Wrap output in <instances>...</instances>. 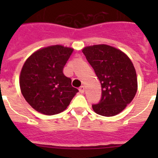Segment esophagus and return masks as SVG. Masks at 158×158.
<instances>
[{
  "label": "esophagus",
  "mask_w": 158,
  "mask_h": 158,
  "mask_svg": "<svg viewBox=\"0 0 158 158\" xmlns=\"http://www.w3.org/2000/svg\"><path fill=\"white\" fill-rule=\"evenodd\" d=\"M79 92L81 93V94H84V90H85V87H84V86H81L79 89Z\"/></svg>",
  "instance_id": "obj_1"
}]
</instances>
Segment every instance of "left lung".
<instances>
[{
    "mask_svg": "<svg viewBox=\"0 0 158 158\" xmlns=\"http://www.w3.org/2000/svg\"><path fill=\"white\" fill-rule=\"evenodd\" d=\"M82 52L102 85L101 101L93 105V109L103 116L117 115L137 92V74L131 60L122 51L106 44L88 46Z\"/></svg>",
    "mask_w": 158,
    "mask_h": 158,
    "instance_id": "obj_1",
    "label": "left lung"
}]
</instances>
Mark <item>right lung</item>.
Returning <instances> with one entry per match:
<instances>
[{"instance_id": "add662e5", "label": "right lung", "mask_w": 158, "mask_h": 158, "mask_svg": "<svg viewBox=\"0 0 158 158\" xmlns=\"http://www.w3.org/2000/svg\"><path fill=\"white\" fill-rule=\"evenodd\" d=\"M73 51L62 45L49 46L34 52L24 62L19 75L21 93L38 112L52 115L64 111L79 92L63 74Z\"/></svg>"}]
</instances>
